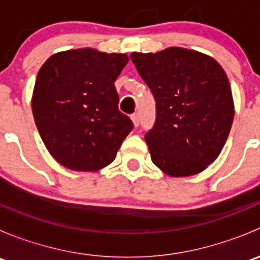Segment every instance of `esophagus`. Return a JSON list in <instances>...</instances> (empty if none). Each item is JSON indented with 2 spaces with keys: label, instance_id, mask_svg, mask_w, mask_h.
<instances>
[{
  "label": "esophagus",
  "instance_id": "1",
  "mask_svg": "<svg viewBox=\"0 0 260 260\" xmlns=\"http://www.w3.org/2000/svg\"><path fill=\"white\" fill-rule=\"evenodd\" d=\"M131 119H132L135 127H138V125H140V114H138V113L132 114V115H131Z\"/></svg>",
  "mask_w": 260,
  "mask_h": 260
}]
</instances>
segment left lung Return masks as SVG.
I'll use <instances>...</instances> for the list:
<instances>
[{
  "mask_svg": "<svg viewBox=\"0 0 260 260\" xmlns=\"http://www.w3.org/2000/svg\"><path fill=\"white\" fill-rule=\"evenodd\" d=\"M131 59L156 101V120L145 136L152 162L174 177L204 171L221 152L234 119L224 69L183 48L132 52Z\"/></svg>",
  "mask_w": 260,
  "mask_h": 260,
  "instance_id": "left-lung-1",
  "label": "left lung"
}]
</instances>
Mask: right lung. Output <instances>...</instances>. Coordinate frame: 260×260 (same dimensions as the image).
I'll list each match as a JSON object with an SVG mask.
<instances>
[{
  "label": "right lung",
  "mask_w": 260,
  "mask_h": 260,
  "mask_svg": "<svg viewBox=\"0 0 260 260\" xmlns=\"http://www.w3.org/2000/svg\"><path fill=\"white\" fill-rule=\"evenodd\" d=\"M125 54L75 49L51 55L36 77L32 113L52 157L74 171H96L114 161L133 123L118 109L114 81Z\"/></svg>",
  "instance_id": "obj_1"
}]
</instances>
